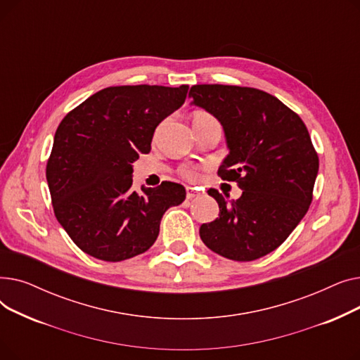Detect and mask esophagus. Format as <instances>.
<instances>
[{
    "instance_id": "1",
    "label": "esophagus",
    "mask_w": 360,
    "mask_h": 360,
    "mask_svg": "<svg viewBox=\"0 0 360 360\" xmlns=\"http://www.w3.org/2000/svg\"><path fill=\"white\" fill-rule=\"evenodd\" d=\"M197 195H198V193L194 190V188L186 186V198H188V200H193V198L197 197Z\"/></svg>"
}]
</instances>
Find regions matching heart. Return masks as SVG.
<instances>
[{
  "label": "heart",
  "mask_w": 360,
  "mask_h": 360,
  "mask_svg": "<svg viewBox=\"0 0 360 360\" xmlns=\"http://www.w3.org/2000/svg\"><path fill=\"white\" fill-rule=\"evenodd\" d=\"M209 121H214V118L210 115V113L202 112V110L194 112V115H193V124H201V122H209ZM182 174H184L185 178L193 179V181L197 179V176H198L197 170H195V169H191V167H185V169L182 170Z\"/></svg>",
  "instance_id": "b5f03b06"
}]
</instances>
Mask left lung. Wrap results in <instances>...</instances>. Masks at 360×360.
<instances>
[{
	"instance_id": "obj_1",
	"label": "left lung",
	"mask_w": 360,
	"mask_h": 360,
	"mask_svg": "<svg viewBox=\"0 0 360 360\" xmlns=\"http://www.w3.org/2000/svg\"><path fill=\"white\" fill-rule=\"evenodd\" d=\"M191 105L223 127L229 153L219 166L235 181L238 200L209 190L219 217L200 228L207 248L233 261H254L288 239L307 214L318 175V156L302 120L271 94L251 87L197 84Z\"/></svg>"
}]
</instances>
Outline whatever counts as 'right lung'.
Listing matches in <instances>:
<instances>
[{"label": "right lung", "mask_w": 360, "mask_h": 360, "mask_svg": "<svg viewBox=\"0 0 360 360\" xmlns=\"http://www.w3.org/2000/svg\"><path fill=\"white\" fill-rule=\"evenodd\" d=\"M188 86H118L91 94L56 128L46 181L56 220L86 254L117 262L155 243L185 188L131 190L132 163L151 150L156 127L179 109Z\"/></svg>", "instance_id": "add662e5"}]
</instances>
